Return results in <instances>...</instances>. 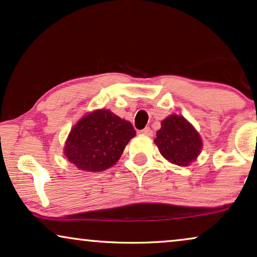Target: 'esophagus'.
Instances as JSON below:
<instances>
[{
    "label": "esophagus",
    "instance_id": "1",
    "mask_svg": "<svg viewBox=\"0 0 257 257\" xmlns=\"http://www.w3.org/2000/svg\"><path fill=\"white\" fill-rule=\"evenodd\" d=\"M141 134L142 135H146V136H153V131L149 126H146L145 129H142L141 131Z\"/></svg>",
    "mask_w": 257,
    "mask_h": 257
}]
</instances>
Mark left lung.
Masks as SVG:
<instances>
[{
  "mask_svg": "<svg viewBox=\"0 0 257 257\" xmlns=\"http://www.w3.org/2000/svg\"><path fill=\"white\" fill-rule=\"evenodd\" d=\"M154 144L166 160L178 166H188L203 147L199 133L183 116L170 115L161 122Z\"/></svg>",
  "mask_w": 257,
  "mask_h": 257,
  "instance_id": "left-lung-1",
  "label": "left lung"
}]
</instances>
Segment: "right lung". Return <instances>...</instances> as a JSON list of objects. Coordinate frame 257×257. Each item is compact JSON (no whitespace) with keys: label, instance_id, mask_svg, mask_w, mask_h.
Listing matches in <instances>:
<instances>
[{"label":"right lung","instance_id":"obj_1","mask_svg":"<svg viewBox=\"0 0 257 257\" xmlns=\"http://www.w3.org/2000/svg\"><path fill=\"white\" fill-rule=\"evenodd\" d=\"M135 135L129 121L119 118L110 110H95L71 129L64 154L79 170L104 171L118 161L126 144Z\"/></svg>","mask_w":257,"mask_h":257}]
</instances>
